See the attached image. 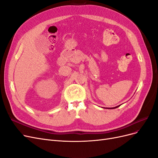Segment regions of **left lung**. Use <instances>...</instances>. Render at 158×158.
Listing matches in <instances>:
<instances>
[{
    "label": "left lung",
    "mask_w": 158,
    "mask_h": 158,
    "mask_svg": "<svg viewBox=\"0 0 158 158\" xmlns=\"http://www.w3.org/2000/svg\"><path fill=\"white\" fill-rule=\"evenodd\" d=\"M118 107V106H117V107H114V108H117V107ZM111 109H113V108H111Z\"/></svg>",
    "instance_id": "left-lung-1"
}]
</instances>
